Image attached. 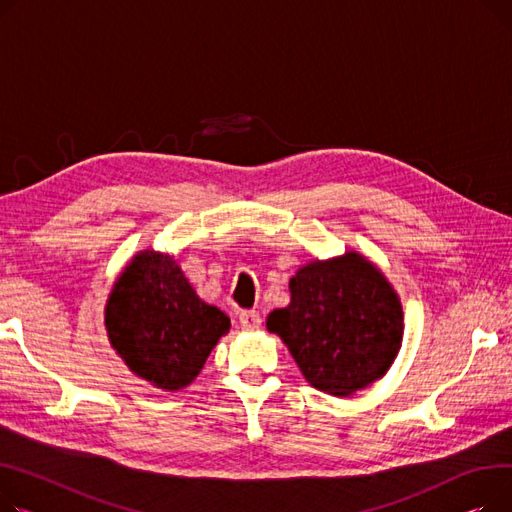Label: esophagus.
<instances>
[{
  "label": "esophagus",
  "mask_w": 512,
  "mask_h": 512,
  "mask_svg": "<svg viewBox=\"0 0 512 512\" xmlns=\"http://www.w3.org/2000/svg\"><path fill=\"white\" fill-rule=\"evenodd\" d=\"M239 324H242V328H246V330H256V328H260L262 318L258 312H242L239 314Z\"/></svg>",
  "instance_id": "esophagus-1"
}]
</instances>
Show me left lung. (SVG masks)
I'll return each mask as SVG.
<instances>
[{
    "mask_svg": "<svg viewBox=\"0 0 512 512\" xmlns=\"http://www.w3.org/2000/svg\"><path fill=\"white\" fill-rule=\"evenodd\" d=\"M291 302L266 328L281 337L304 378L349 397L382 378L403 343V306L382 270L359 252L312 260L289 281Z\"/></svg>",
    "mask_w": 512,
    "mask_h": 512,
    "instance_id": "left-lung-1",
    "label": "left lung"
}]
</instances>
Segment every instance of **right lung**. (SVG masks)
I'll return each instance as SVG.
<instances>
[{"label": "right lung", "instance_id": "1", "mask_svg": "<svg viewBox=\"0 0 512 512\" xmlns=\"http://www.w3.org/2000/svg\"><path fill=\"white\" fill-rule=\"evenodd\" d=\"M105 328L126 366L161 390H182L200 374L231 320L196 295L173 256L138 252L117 277Z\"/></svg>", "mask_w": 512, "mask_h": 512}]
</instances>
